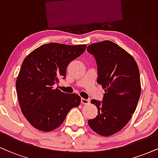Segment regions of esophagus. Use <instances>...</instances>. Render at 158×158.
Wrapping results in <instances>:
<instances>
[{"label":"esophagus","mask_w":158,"mask_h":158,"mask_svg":"<svg viewBox=\"0 0 158 158\" xmlns=\"http://www.w3.org/2000/svg\"><path fill=\"white\" fill-rule=\"evenodd\" d=\"M81 102L84 105H88L89 104L90 100L89 99H84V98H81Z\"/></svg>","instance_id":"34e87169"}]
</instances>
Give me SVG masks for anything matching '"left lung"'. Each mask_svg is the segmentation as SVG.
Masks as SVG:
<instances>
[{
  "label": "left lung",
  "mask_w": 158,
  "mask_h": 158,
  "mask_svg": "<svg viewBox=\"0 0 158 158\" xmlns=\"http://www.w3.org/2000/svg\"><path fill=\"white\" fill-rule=\"evenodd\" d=\"M87 51L96 59L97 82L106 92L102 102H90L98 115L88 123L96 133L108 137L122 130L135 113L141 93L139 68L135 59L112 41L94 43Z\"/></svg>",
  "instance_id": "1"
}]
</instances>
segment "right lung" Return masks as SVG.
I'll list each match as a JSON object with an SVG mask.
<instances>
[{
	"instance_id": "obj_1",
	"label": "right lung",
	"mask_w": 158,
	"mask_h": 158,
	"mask_svg": "<svg viewBox=\"0 0 158 158\" xmlns=\"http://www.w3.org/2000/svg\"><path fill=\"white\" fill-rule=\"evenodd\" d=\"M86 45L49 43L30 52L23 60L16 80L21 110L34 128L56 129L68 112L81 102L77 94H64L54 85L64 79L69 63L81 56Z\"/></svg>"
}]
</instances>
